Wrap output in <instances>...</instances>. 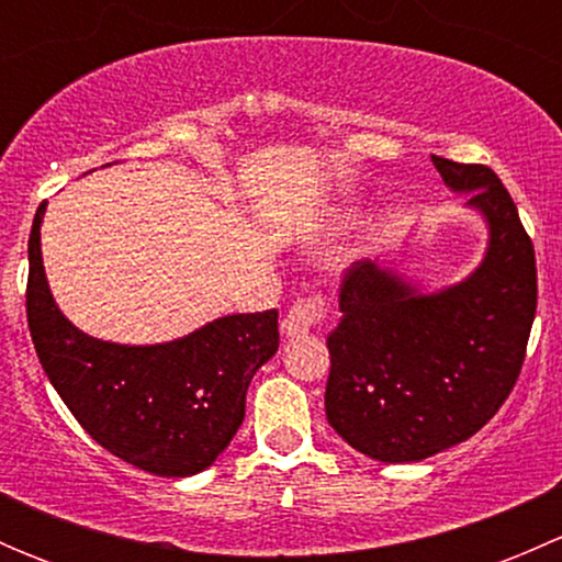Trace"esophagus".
<instances>
[{
    "instance_id": "obj_1",
    "label": "esophagus",
    "mask_w": 562,
    "mask_h": 562,
    "mask_svg": "<svg viewBox=\"0 0 562 562\" xmlns=\"http://www.w3.org/2000/svg\"><path fill=\"white\" fill-rule=\"evenodd\" d=\"M328 313V304L321 293H313L307 299H299L285 317H282V334L285 337H302L310 328H315L317 323H323V317Z\"/></svg>"
}]
</instances>
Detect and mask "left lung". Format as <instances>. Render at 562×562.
I'll list each match as a JSON object with an SVG mask.
<instances>
[{"mask_svg":"<svg viewBox=\"0 0 562 562\" xmlns=\"http://www.w3.org/2000/svg\"><path fill=\"white\" fill-rule=\"evenodd\" d=\"M432 162L484 217V260L432 293L391 263L356 260L328 334V424L389 464L422 462L479 432L517 383L536 317V252L508 190L486 166Z\"/></svg>","mask_w":562,"mask_h":562,"instance_id":"8db88e82","label":"left lung"}]
</instances>
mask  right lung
Wrapping results in <instances>:
<instances>
[{
	"instance_id": "1",
	"label": "right lung",
	"mask_w": 562,
	"mask_h": 562,
	"mask_svg": "<svg viewBox=\"0 0 562 562\" xmlns=\"http://www.w3.org/2000/svg\"><path fill=\"white\" fill-rule=\"evenodd\" d=\"M40 203L30 234L26 321L50 386L113 457L184 479L214 464L245 422L255 372L277 353V310L225 315L160 345H119L72 326L50 296L40 252Z\"/></svg>"
}]
</instances>
